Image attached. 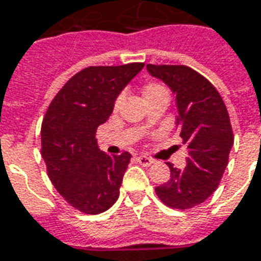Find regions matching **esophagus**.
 <instances>
[{
    "mask_svg": "<svg viewBox=\"0 0 261 261\" xmlns=\"http://www.w3.org/2000/svg\"><path fill=\"white\" fill-rule=\"evenodd\" d=\"M137 161L142 165V166H149V165L153 164V159L148 158V156H137Z\"/></svg>",
    "mask_w": 261,
    "mask_h": 261,
    "instance_id": "1",
    "label": "esophagus"
}]
</instances>
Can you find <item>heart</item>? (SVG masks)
I'll list each match as a JSON object with an SVG mask.
<instances>
[{"instance_id": "heart-1", "label": "heart", "mask_w": 261, "mask_h": 261, "mask_svg": "<svg viewBox=\"0 0 261 261\" xmlns=\"http://www.w3.org/2000/svg\"><path fill=\"white\" fill-rule=\"evenodd\" d=\"M162 95L168 96V91H166L161 84L151 82V84H148V85H145V88H144V97H145V100L155 96H162ZM123 97H124V95H119V96L116 97V100H114V106H113L114 110H119L120 105H121V102H123Z\"/></svg>"}]
</instances>
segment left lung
I'll list each match as a JSON object with an SVG mask.
<instances>
[{
	"label": "left lung",
	"mask_w": 261,
	"mask_h": 261,
	"mask_svg": "<svg viewBox=\"0 0 261 261\" xmlns=\"http://www.w3.org/2000/svg\"><path fill=\"white\" fill-rule=\"evenodd\" d=\"M147 69L175 93L176 125L189 151L185 169L168 162L169 181L155 192L168 207L193 208L215 192L226 169L233 145L229 114L213 84L190 67L148 64Z\"/></svg>",
	"instance_id": "1"
}]
</instances>
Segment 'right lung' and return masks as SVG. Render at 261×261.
<instances>
[{
    "label": "right lung",
    "instance_id": "add662e5",
    "mask_svg": "<svg viewBox=\"0 0 261 261\" xmlns=\"http://www.w3.org/2000/svg\"><path fill=\"white\" fill-rule=\"evenodd\" d=\"M142 63L88 67L56 95L42 123V156L53 186L81 213L100 214L119 198L131 155L99 149L97 127L113 113L116 97Z\"/></svg>",
    "mask_w": 261,
    "mask_h": 261
}]
</instances>
